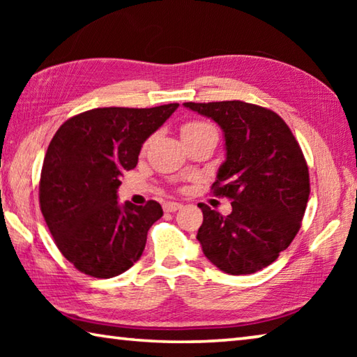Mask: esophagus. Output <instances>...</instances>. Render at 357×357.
<instances>
[{"label": "esophagus", "mask_w": 357, "mask_h": 357, "mask_svg": "<svg viewBox=\"0 0 357 357\" xmlns=\"http://www.w3.org/2000/svg\"><path fill=\"white\" fill-rule=\"evenodd\" d=\"M181 208H183V204L176 203V202H167L164 204V209L167 211V213H176V211Z\"/></svg>", "instance_id": "esophagus-1"}]
</instances>
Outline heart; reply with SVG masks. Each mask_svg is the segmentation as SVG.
<instances>
[{
    "label": "heart",
    "instance_id": "1",
    "mask_svg": "<svg viewBox=\"0 0 357 357\" xmlns=\"http://www.w3.org/2000/svg\"><path fill=\"white\" fill-rule=\"evenodd\" d=\"M211 128L209 124L206 123H202V121H190V123H187L183 126V129H181V134L184 135H190V134H195V132H200Z\"/></svg>",
    "mask_w": 357,
    "mask_h": 357
}]
</instances>
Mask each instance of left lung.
Returning a JSON list of instances; mask_svg holds the SVG:
<instances>
[{
	"instance_id": "8db88e82",
	"label": "left lung",
	"mask_w": 357,
	"mask_h": 357,
	"mask_svg": "<svg viewBox=\"0 0 357 357\" xmlns=\"http://www.w3.org/2000/svg\"><path fill=\"white\" fill-rule=\"evenodd\" d=\"M225 137L227 159L217 172L214 195L231 200L222 215L202 204L198 229L204 257L220 271L245 275L274 263L301 228L310 195L309 167L285 121L243 100L195 104Z\"/></svg>"
}]
</instances>
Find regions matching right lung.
Instances as JSON below:
<instances>
[{
    "instance_id": "1",
    "label": "right lung",
    "mask_w": 357,
    "mask_h": 357,
    "mask_svg": "<svg viewBox=\"0 0 357 357\" xmlns=\"http://www.w3.org/2000/svg\"><path fill=\"white\" fill-rule=\"evenodd\" d=\"M178 107L93 108L69 118L52 138L40 211L59 252L80 273L110 279L142 257L148 229L164 211L154 200L119 204V178L135 168L142 144Z\"/></svg>"
}]
</instances>
